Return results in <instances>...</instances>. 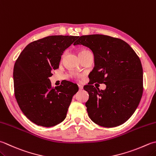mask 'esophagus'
I'll return each mask as SVG.
<instances>
[{"instance_id": "1", "label": "esophagus", "mask_w": 156, "mask_h": 156, "mask_svg": "<svg viewBox=\"0 0 156 156\" xmlns=\"http://www.w3.org/2000/svg\"><path fill=\"white\" fill-rule=\"evenodd\" d=\"M78 88H79V90H82L83 89V87H82V85H81V84H78Z\"/></svg>"}]
</instances>
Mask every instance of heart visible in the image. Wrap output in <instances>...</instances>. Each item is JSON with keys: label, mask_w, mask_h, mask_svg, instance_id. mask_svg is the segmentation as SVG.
Masks as SVG:
<instances>
[{"label": "heart", "mask_w": 156, "mask_h": 156, "mask_svg": "<svg viewBox=\"0 0 156 156\" xmlns=\"http://www.w3.org/2000/svg\"><path fill=\"white\" fill-rule=\"evenodd\" d=\"M88 51V50H83V51H80V53H82V52H85V51ZM64 55H65V53H63V55H62V57L63 58V57H64Z\"/></svg>", "instance_id": "obj_1"}]
</instances>
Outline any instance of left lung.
I'll use <instances>...</instances> for the list:
<instances>
[{
	"instance_id": "8db88e82",
	"label": "left lung",
	"mask_w": 156,
	"mask_h": 156,
	"mask_svg": "<svg viewBox=\"0 0 156 156\" xmlns=\"http://www.w3.org/2000/svg\"><path fill=\"white\" fill-rule=\"evenodd\" d=\"M93 52L94 66L90 83L84 87L89 98L85 105L93 122L112 128L124 124L138 107L143 91L141 60L130 45L120 38L101 34L82 36L74 45ZM106 84L99 91L94 83Z\"/></svg>"
}]
</instances>
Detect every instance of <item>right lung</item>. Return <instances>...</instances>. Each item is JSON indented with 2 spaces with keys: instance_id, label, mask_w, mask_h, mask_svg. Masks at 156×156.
<instances>
[{
  "instance_id": "obj_1",
  "label": "right lung",
  "mask_w": 156,
  "mask_h": 156,
  "mask_svg": "<svg viewBox=\"0 0 156 156\" xmlns=\"http://www.w3.org/2000/svg\"><path fill=\"white\" fill-rule=\"evenodd\" d=\"M78 36H49L27 44L13 68L14 93L23 114L38 126L51 127L65 120L78 87L63 80L54 88L49 77L59 68L63 52Z\"/></svg>"
}]
</instances>
